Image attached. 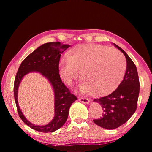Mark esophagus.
Returning a JSON list of instances; mask_svg holds the SVG:
<instances>
[{
	"instance_id": "esophagus-1",
	"label": "esophagus",
	"mask_w": 152,
	"mask_h": 152,
	"mask_svg": "<svg viewBox=\"0 0 152 152\" xmlns=\"http://www.w3.org/2000/svg\"><path fill=\"white\" fill-rule=\"evenodd\" d=\"M78 100L80 102H83L84 104H88L90 102V101L88 99H86V98H82V97H78Z\"/></svg>"
}]
</instances>
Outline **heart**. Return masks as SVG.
<instances>
[{"mask_svg":"<svg viewBox=\"0 0 152 152\" xmlns=\"http://www.w3.org/2000/svg\"><path fill=\"white\" fill-rule=\"evenodd\" d=\"M126 70V61L114 49L101 45L86 44L74 47L70 56L64 55L59 63V74L63 82L70 85L80 76L82 92L103 96L116 89Z\"/></svg>","mask_w":152,"mask_h":152,"instance_id":"b5f03b06","label":"heart"}]
</instances>
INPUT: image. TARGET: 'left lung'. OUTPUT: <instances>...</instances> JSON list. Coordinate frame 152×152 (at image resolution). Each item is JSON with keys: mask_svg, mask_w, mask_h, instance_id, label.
Listing matches in <instances>:
<instances>
[{"mask_svg": "<svg viewBox=\"0 0 152 152\" xmlns=\"http://www.w3.org/2000/svg\"><path fill=\"white\" fill-rule=\"evenodd\" d=\"M113 44L125 55L127 68L123 81L114 92L93 101L101 105L104 111L101 119H94L93 121L106 129H116L130 119L137 109L140 87L135 64L124 50Z\"/></svg>", "mask_w": 152, "mask_h": 152, "instance_id": "1", "label": "left lung"}]
</instances>
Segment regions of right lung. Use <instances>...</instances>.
Segmentation results:
<instances>
[{
  "label": "right lung",
  "instance_id": "add662e5",
  "mask_svg": "<svg viewBox=\"0 0 152 152\" xmlns=\"http://www.w3.org/2000/svg\"><path fill=\"white\" fill-rule=\"evenodd\" d=\"M70 45L60 42L46 43L39 46L22 61L14 83V96L17 111L20 119L33 129L42 133L53 132L62 127L68 117L69 109L77 98L65 86L59 74L61 54ZM36 71L50 82L55 93V114L53 121L45 126H36L29 122L22 114L18 104V89L22 79L26 74Z\"/></svg>",
  "mask_w": 152,
  "mask_h": 152
}]
</instances>
